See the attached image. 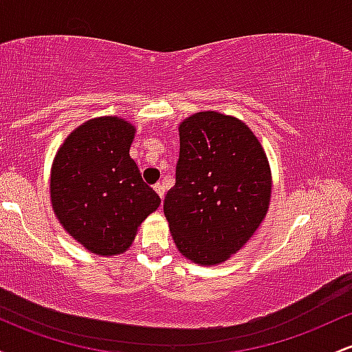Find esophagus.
<instances>
[{"mask_svg":"<svg viewBox=\"0 0 352 352\" xmlns=\"http://www.w3.org/2000/svg\"><path fill=\"white\" fill-rule=\"evenodd\" d=\"M153 190H155L157 195L160 197V200H164V197H165V185L164 184H155V185H153Z\"/></svg>","mask_w":352,"mask_h":352,"instance_id":"34e87169","label":"esophagus"}]
</instances>
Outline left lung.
<instances>
[{
  "instance_id": "1",
  "label": "left lung",
  "mask_w": 352,
  "mask_h": 352,
  "mask_svg": "<svg viewBox=\"0 0 352 352\" xmlns=\"http://www.w3.org/2000/svg\"><path fill=\"white\" fill-rule=\"evenodd\" d=\"M175 185L164 213L179 252L220 265L253 236L272 199V170L260 140L240 119L197 112L179 125Z\"/></svg>"
}]
</instances>
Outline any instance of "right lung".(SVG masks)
<instances>
[{
	"mask_svg": "<svg viewBox=\"0 0 352 352\" xmlns=\"http://www.w3.org/2000/svg\"><path fill=\"white\" fill-rule=\"evenodd\" d=\"M135 127L96 117L67 135L51 167V204L59 223L100 256L124 253L160 199L131 159Z\"/></svg>",
	"mask_w": 352,
	"mask_h": 352,
	"instance_id": "right-lung-1",
	"label": "right lung"
}]
</instances>
